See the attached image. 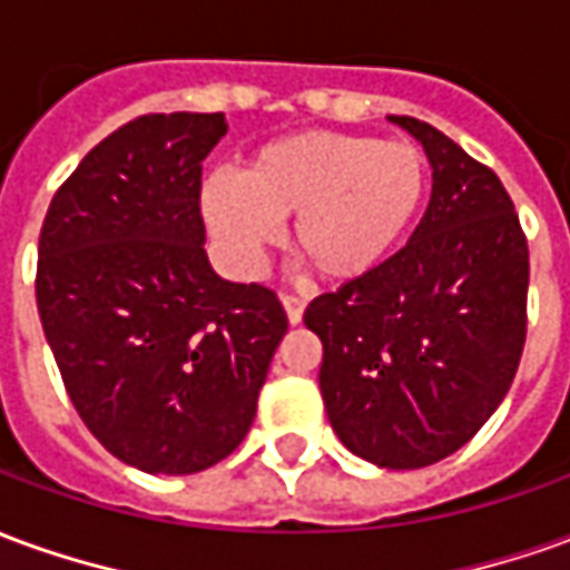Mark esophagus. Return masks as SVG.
<instances>
[{"mask_svg":"<svg viewBox=\"0 0 570 570\" xmlns=\"http://www.w3.org/2000/svg\"><path fill=\"white\" fill-rule=\"evenodd\" d=\"M281 302H284L289 323H302V314H305V298L296 296V293H284V296H281Z\"/></svg>","mask_w":570,"mask_h":570,"instance_id":"esophagus-1","label":"esophagus"}]
</instances>
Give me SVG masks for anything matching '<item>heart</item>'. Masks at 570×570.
Masks as SVG:
<instances>
[{
    "label": "heart",
    "instance_id": "1",
    "mask_svg": "<svg viewBox=\"0 0 570 570\" xmlns=\"http://www.w3.org/2000/svg\"><path fill=\"white\" fill-rule=\"evenodd\" d=\"M430 164L415 142L366 134L308 130L265 142L244 161L240 179L204 183L213 235L244 265L259 259L293 219L289 247L326 281L375 272L428 195Z\"/></svg>",
    "mask_w": 570,
    "mask_h": 570
}]
</instances>
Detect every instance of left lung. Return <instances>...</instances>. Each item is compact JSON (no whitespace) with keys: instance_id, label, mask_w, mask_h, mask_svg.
<instances>
[{"instance_id":"8db88e82","label":"left lung","mask_w":570,"mask_h":570,"mask_svg":"<svg viewBox=\"0 0 570 570\" xmlns=\"http://www.w3.org/2000/svg\"><path fill=\"white\" fill-rule=\"evenodd\" d=\"M433 164L428 213L375 272L323 293L321 394L347 449L387 470L458 452L501 406L528 333V240L498 174L442 130L391 116Z\"/></svg>"}]
</instances>
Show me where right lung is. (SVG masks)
<instances>
[{
    "label": "right lung",
    "instance_id": "1",
    "mask_svg": "<svg viewBox=\"0 0 570 570\" xmlns=\"http://www.w3.org/2000/svg\"><path fill=\"white\" fill-rule=\"evenodd\" d=\"M223 112H149L97 142L45 213L36 305L72 406L106 452L186 476L235 452L286 333L274 289L204 253L200 164Z\"/></svg>",
    "mask_w": 570,
    "mask_h": 570
}]
</instances>
